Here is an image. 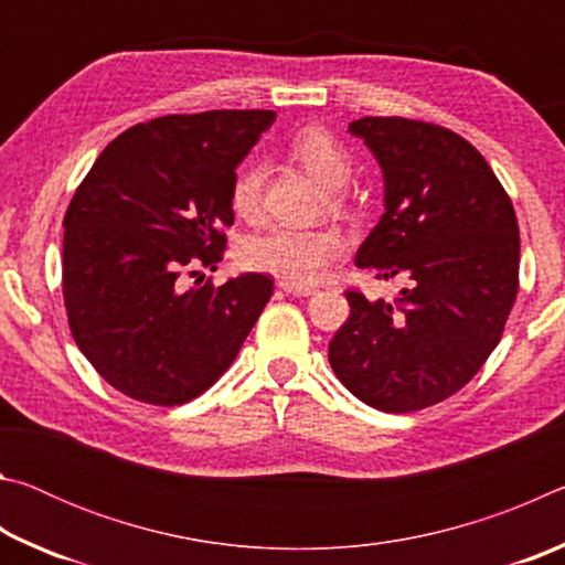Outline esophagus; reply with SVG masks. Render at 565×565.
<instances>
[{"label": "esophagus", "instance_id": "1", "mask_svg": "<svg viewBox=\"0 0 565 565\" xmlns=\"http://www.w3.org/2000/svg\"><path fill=\"white\" fill-rule=\"evenodd\" d=\"M281 289L286 294H294V296H311L317 294V286H309V284H289V281H279Z\"/></svg>", "mask_w": 565, "mask_h": 565}]
</instances>
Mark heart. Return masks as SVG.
Returning <instances> with one entry per match:
<instances>
[{
  "label": "heart",
  "mask_w": 565,
  "mask_h": 565,
  "mask_svg": "<svg viewBox=\"0 0 565 565\" xmlns=\"http://www.w3.org/2000/svg\"><path fill=\"white\" fill-rule=\"evenodd\" d=\"M286 154L327 186L323 194L331 209L349 206V191L343 184L353 174V159L343 141L329 129L309 124L294 131L286 141ZM228 202L238 216H259L264 202V171L259 164H244L236 171L228 189ZM343 246L347 242L337 226H274L246 238L238 259L246 269L271 274L281 281L311 284L327 274L341 256Z\"/></svg>",
  "instance_id": "b5f03b06"
}]
</instances>
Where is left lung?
Listing matches in <instances>:
<instances>
[{"label": "left lung", "instance_id": "obj_1", "mask_svg": "<svg viewBox=\"0 0 565 565\" xmlns=\"http://www.w3.org/2000/svg\"><path fill=\"white\" fill-rule=\"evenodd\" d=\"M349 131L386 179V214L356 266L414 281L396 301L347 289L351 313L329 361L363 404L408 414L461 391L501 341L519 294V222L489 161L456 131L406 117H363Z\"/></svg>", "mask_w": 565, "mask_h": 565}]
</instances>
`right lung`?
Returning <instances> with one entry per match:
<instances>
[{"label":"right lung","mask_w":565,"mask_h":565,"mask_svg":"<svg viewBox=\"0 0 565 565\" xmlns=\"http://www.w3.org/2000/svg\"><path fill=\"white\" fill-rule=\"evenodd\" d=\"M276 114H167L119 134L76 186L64 214L62 294L76 347L124 396L181 406L212 388L274 294L216 269L234 224L236 164Z\"/></svg>","instance_id":"obj_1"}]
</instances>
